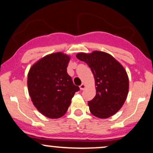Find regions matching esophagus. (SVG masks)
Returning a JSON list of instances; mask_svg holds the SVG:
<instances>
[{
	"mask_svg": "<svg viewBox=\"0 0 153 153\" xmlns=\"http://www.w3.org/2000/svg\"><path fill=\"white\" fill-rule=\"evenodd\" d=\"M85 87H86V85H85V83H82L81 85H80V90H84V89L85 88Z\"/></svg>",
	"mask_w": 153,
	"mask_h": 153,
	"instance_id": "obj_1",
	"label": "esophagus"
}]
</instances>
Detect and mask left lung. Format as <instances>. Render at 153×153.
Returning a JSON list of instances; mask_svg holds the SVG:
<instances>
[{"instance_id": "1", "label": "left lung", "mask_w": 153, "mask_h": 153, "mask_svg": "<svg viewBox=\"0 0 153 153\" xmlns=\"http://www.w3.org/2000/svg\"><path fill=\"white\" fill-rule=\"evenodd\" d=\"M76 57L86 63L94 76L96 94L88 103L91 113L100 119L115 114L124 105L129 91L126 70L113 56L101 51L80 52Z\"/></svg>"}]
</instances>
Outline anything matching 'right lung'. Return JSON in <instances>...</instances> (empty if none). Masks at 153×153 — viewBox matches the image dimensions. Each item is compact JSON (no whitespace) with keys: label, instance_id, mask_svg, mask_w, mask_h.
<instances>
[{"label":"right lung","instance_id":"obj_1","mask_svg":"<svg viewBox=\"0 0 153 153\" xmlns=\"http://www.w3.org/2000/svg\"><path fill=\"white\" fill-rule=\"evenodd\" d=\"M71 57L63 52L52 53L39 59L28 73L27 85L33 104L50 119L65 115L72 98L80 90L67 73Z\"/></svg>","mask_w":153,"mask_h":153}]
</instances>
